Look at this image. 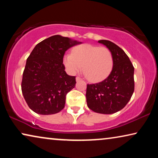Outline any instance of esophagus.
<instances>
[{"label":"esophagus","mask_w":158,"mask_h":158,"mask_svg":"<svg viewBox=\"0 0 158 158\" xmlns=\"http://www.w3.org/2000/svg\"><path fill=\"white\" fill-rule=\"evenodd\" d=\"M81 80H82V79L80 77H76V81H81Z\"/></svg>","instance_id":"34e87169"}]
</instances>
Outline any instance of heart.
Listing matches in <instances>:
<instances>
[{"instance_id": "heart-1", "label": "heart", "mask_w": 158, "mask_h": 158, "mask_svg": "<svg viewBox=\"0 0 158 158\" xmlns=\"http://www.w3.org/2000/svg\"><path fill=\"white\" fill-rule=\"evenodd\" d=\"M63 64L70 74L81 70L88 81L98 82L109 76L113 68L111 52L107 47L82 44L73 48L71 54L63 57Z\"/></svg>"}]
</instances>
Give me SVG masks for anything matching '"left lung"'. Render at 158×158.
<instances>
[{"label": "left lung", "mask_w": 158, "mask_h": 158, "mask_svg": "<svg viewBox=\"0 0 158 158\" xmlns=\"http://www.w3.org/2000/svg\"><path fill=\"white\" fill-rule=\"evenodd\" d=\"M113 55L110 75L100 83L88 84L86 101L90 109L96 113L111 114L127 104L135 90L133 64L122 49L109 40H99Z\"/></svg>", "instance_id": "8db88e82"}]
</instances>
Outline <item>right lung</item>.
<instances>
[{
    "label": "right lung",
    "mask_w": 158,
    "mask_h": 158,
    "mask_svg": "<svg viewBox=\"0 0 158 158\" xmlns=\"http://www.w3.org/2000/svg\"><path fill=\"white\" fill-rule=\"evenodd\" d=\"M81 42L60 35L52 36L34 47L27 60L21 90L32 111L42 115L64 109L66 95L75 88V76L64 71L63 57L71 47Z\"/></svg>",
    "instance_id": "obj_1"
}]
</instances>
